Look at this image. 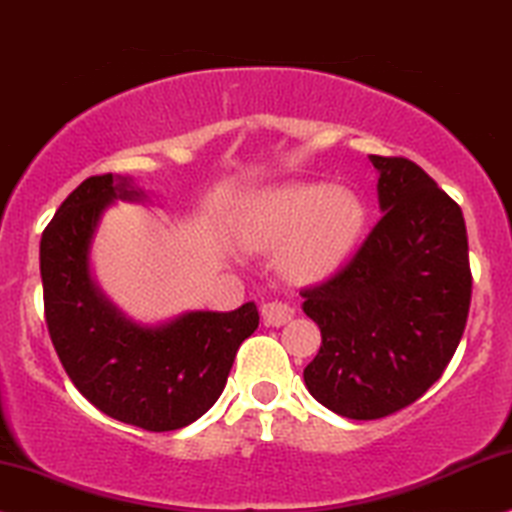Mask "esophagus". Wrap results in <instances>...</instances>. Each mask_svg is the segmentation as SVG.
<instances>
[{
  "instance_id": "1",
  "label": "esophagus",
  "mask_w": 512,
  "mask_h": 512,
  "mask_svg": "<svg viewBox=\"0 0 512 512\" xmlns=\"http://www.w3.org/2000/svg\"><path fill=\"white\" fill-rule=\"evenodd\" d=\"M261 315H263V325L268 327H280L289 323L294 318V308L287 304V301L280 299H270L261 306Z\"/></svg>"
}]
</instances>
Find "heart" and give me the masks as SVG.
I'll use <instances>...</instances> for the list:
<instances>
[{"label": "heart", "mask_w": 512, "mask_h": 512, "mask_svg": "<svg viewBox=\"0 0 512 512\" xmlns=\"http://www.w3.org/2000/svg\"><path fill=\"white\" fill-rule=\"evenodd\" d=\"M363 199L327 182H287L249 197L235 213V235L249 251L280 249V266L296 282L337 273L365 230Z\"/></svg>", "instance_id": "b5f03b06"}]
</instances>
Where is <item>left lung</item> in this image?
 I'll list each match as a JSON object with an SVG mask.
<instances>
[{
    "mask_svg": "<svg viewBox=\"0 0 512 512\" xmlns=\"http://www.w3.org/2000/svg\"><path fill=\"white\" fill-rule=\"evenodd\" d=\"M370 161L380 223L337 275L301 292L323 334L304 382L315 401L351 420L396 413L439 380L472 294L460 206L418 163Z\"/></svg>",
    "mask_w": 512,
    "mask_h": 512,
    "instance_id": "1",
    "label": "left lung"
}]
</instances>
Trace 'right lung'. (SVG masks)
Instances as JSON below:
<instances>
[{
  "label": "right lung",
  "instance_id": "add662e5",
  "mask_svg": "<svg viewBox=\"0 0 512 512\" xmlns=\"http://www.w3.org/2000/svg\"><path fill=\"white\" fill-rule=\"evenodd\" d=\"M144 201L132 178L94 175L68 194L42 232L44 318L63 370L92 406L147 432L199 420L223 394L258 308L187 311L159 325L128 318L92 277V242L113 201Z\"/></svg>",
  "mask_w": 512,
  "mask_h": 512
}]
</instances>
